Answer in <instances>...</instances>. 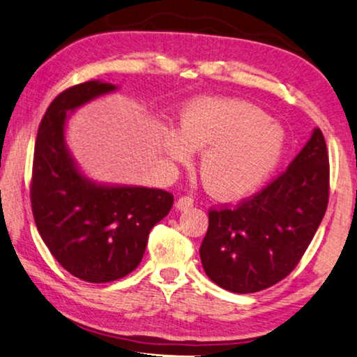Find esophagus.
I'll list each match as a JSON object with an SVG mask.
<instances>
[{"label": "esophagus", "mask_w": 357, "mask_h": 357, "mask_svg": "<svg viewBox=\"0 0 357 357\" xmlns=\"http://www.w3.org/2000/svg\"><path fill=\"white\" fill-rule=\"evenodd\" d=\"M192 204H195V199H192L191 196H182L177 201V208L178 210H186V208L192 207Z\"/></svg>", "instance_id": "obj_1"}]
</instances>
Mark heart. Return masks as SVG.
Masks as SVG:
<instances>
[{
    "instance_id": "heart-1",
    "label": "heart",
    "mask_w": 357,
    "mask_h": 357,
    "mask_svg": "<svg viewBox=\"0 0 357 357\" xmlns=\"http://www.w3.org/2000/svg\"><path fill=\"white\" fill-rule=\"evenodd\" d=\"M165 153L175 161L201 156V177L221 199L253 191L278 165L283 150L280 128L253 104L238 99H197L180 116V134L165 130Z\"/></svg>"
}]
</instances>
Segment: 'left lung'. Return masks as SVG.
<instances>
[{"label":"left lung","mask_w":357,"mask_h":357,"mask_svg":"<svg viewBox=\"0 0 357 357\" xmlns=\"http://www.w3.org/2000/svg\"><path fill=\"white\" fill-rule=\"evenodd\" d=\"M329 202V153L319 128L291 165L237 206L210 208L201 245L207 277L231 293L271 288L299 264Z\"/></svg>","instance_id":"8db88e82"}]
</instances>
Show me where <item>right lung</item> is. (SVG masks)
Listing matches in <instances>:
<instances>
[{
  "mask_svg": "<svg viewBox=\"0 0 357 357\" xmlns=\"http://www.w3.org/2000/svg\"><path fill=\"white\" fill-rule=\"evenodd\" d=\"M112 84L84 82L60 93L40 120L34 144L31 208L47 248L71 275L109 283L142 261L149 234L172 208L174 196L140 186H99L79 172L64 145V121Z\"/></svg>",
  "mask_w": 357,
  "mask_h": 357,
  "instance_id": "add662e5",
  "label": "right lung"
}]
</instances>
